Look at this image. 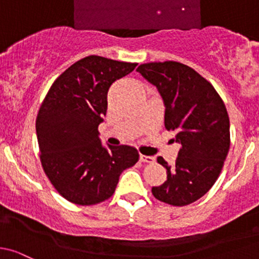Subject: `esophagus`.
Here are the masks:
<instances>
[{
	"instance_id": "1",
	"label": "esophagus",
	"mask_w": 259,
	"mask_h": 259,
	"mask_svg": "<svg viewBox=\"0 0 259 259\" xmlns=\"http://www.w3.org/2000/svg\"><path fill=\"white\" fill-rule=\"evenodd\" d=\"M140 159L142 162H146V163H153L156 161L153 156H146V154H140Z\"/></svg>"
}]
</instances>
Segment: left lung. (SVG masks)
I'll use <instances>...</instances> for the list:
<instances>
[{
    "label": "left lung",
    "instance_id": "left-lung-1",
    "mask_svg": "<svg viewBox=\"0 0 259 259\" xmlns=\"http://www.w3.org/2000/svg\"><path fill=\"white\" fill-rule=\"evenodd\" d=\"M156 86L164 105V126L181 145L167 180L152 193L170 206H187L203 197L217 181L229 151V117L214 87L193 68L175 62L143 63L137 68Z\"/></svg>",
    "mask_w": 259,
    "mask_h": 259
}]
</instances>
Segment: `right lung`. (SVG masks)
I'll return each mask as SVG.
<instances>
[{
	"instance_id": "obj_1",
	"label": "right lung",
	"mask_w": 259,
	"mask_h": 259,
	"mask_svg": "<svg viewBox=\"0 0 259 259\" xmlns=\"http://www.w3.org/2000/svg\"><path fill=\"white\" fill-rule=\"evenodd\" d=\"M137 63L89 56L68 67L51 86L36 119L41 162L53 187L67 201L91 206L114 193L119 176L138 161L131 146H103L98 126L107 93Z\"/></svg>"
}]
</instances>
